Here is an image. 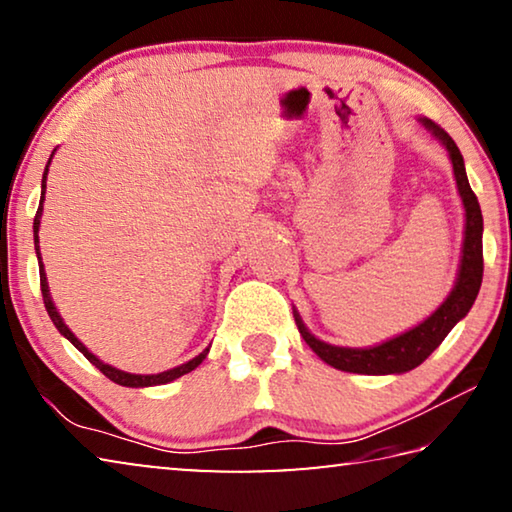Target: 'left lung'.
<instances>
[{
	"label": "left lung",
	"instance_id": "obj_1",
	"mask_svg": "<svg viewBox=\"0 0 512 512\" xmlns=\"http://www.w3.org/2000/svg\"><path fill=\"white\" fill-rule=\"evenodd\" d=\"M420 124L431 131V135L445 146L454 167V178L458 194L465 207V237H463V255L461 266H458L456 284L449 296L445 298L429 318H424L420 325H415L409 332L395 336L391 341H384L372 348H339V345H329L316 339L302 323V318L293 309L298 332L305 343L314 350L320 359L336 370L357 372V375H400L418 368L429 354L445 341V336L452 332V327L458 320L467 316L472 309L476 296H479L481 280H483V216L476 196L467 183L465 162L458 151L456 142L449 137L443 128L433 124L431 119L420 117Z\"/></svg>",
	"mask_w": 512,
	"mask_h": 512
}]
</instances>
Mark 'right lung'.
Returning <instances> with one entry per match:
<instances>
[{"instance_id": "add662e5", "label": "right lung", "mask_w": 512, "mask_h": 512, "mask_svg": "<svg viewBox=\"0 0 512 512\" xmlns=\"http://www.w3.org/2000/svg\"><path fill=\"white\" fill-rule=\"evenodd\" d=\"M56 151V149H54ZM51 158H54V153H51ZM51 158L47 162L45 167V173H42V194H40V205H38V212H36V219H33V241H36V255H38V264H40V291H42V300H45V309L47 314L51 318V323L56 325V329L60 334L65 336V339L74 345L76 350L83 352V357L88 359L92 366H97L103 375H106L110 381H115V384L119 386H128V388H144V386H160V384H169V381L178 379L187 375V372H192L194 368H198L203 363V359L207 357V352H210V348H205L198 357L189 359L187 363H183V366H176L171 370H164V372H158V375H133V372H124V370H117L108 366V363H103L99 357H94V354L85 348V345L76 339V336L72 334V329H69L63 318H60V314L54 307V300H51V293H49V284H47V275H45V264H42L40 259V239H38V230H40V216H42V201H45V192H47V173H49V164H51Z\"/></svg>"}]
</instances>
